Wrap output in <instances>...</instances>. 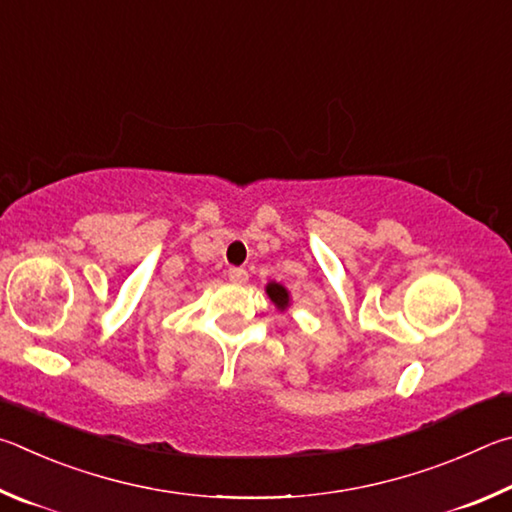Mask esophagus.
I'll return each instance as SVG.
<instances>
[{
  "label": "esophagus",
  "mask_w": 512,
  "mask_h": 512,
  "mask_svg": "<svg viewBox=\"0 0 512 512\" xmlns=\"http://www.w3.org/2000/svg\"><path fill=\"white\" fill-rule=\"evenodd\" d=\"M227 276H229V281H233V283H245L247 281V270H245V267H229Z\"/></svg>",
  "instance_id": "34e87169"
}]
</instances>
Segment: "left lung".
Masks as SVG:
<instances>
[{
	"label": "left lung",
	"instance_id": "left-lung-1",
	"mask_svg": "<svg viewBox=\"0 0 512 512\" xmlns=\"http://www.w3.org/2000/svg\"><path fill=\"white\" fill-rule=\"evenodd\" d=\"M267 294H270V299L276 303V306H279L281 310H285L288 308V301H290V297H288V290L283 288V285H279V283H270L267 285Z\"/></svg>",
	"mask_w": 512,
	"mask_h": 512
}]
</instances>
